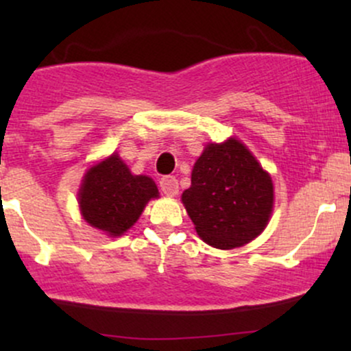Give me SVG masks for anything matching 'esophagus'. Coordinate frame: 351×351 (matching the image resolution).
Instances as JSON below:
<instances>
[{
  "instance_id": "34e87169",
  "label": "esophagus",
  "mask_w": 351,
  "mask_h": 351,
  "mask_svg": "<svg viewBox=\"0 0 351 351\" xmlns=\"http://www.w3.org/2000/svg\"><path fill=\"white\" fill-rule=\"evenodd\" d=\"M160 188L167 196H175L178 193V180L175 176L167 175L160 180Z\"/></svg>"
}]
</instances>
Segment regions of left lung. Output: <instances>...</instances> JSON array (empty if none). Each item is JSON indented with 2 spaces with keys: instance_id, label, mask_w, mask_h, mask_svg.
I'll use <instances>...</instances> for the list:
<instances>
[{
  "instance_id": "1",
  "label": "left lung",
  "mask_w": 351,
  "mask_h": 351,
  "mask_svg": "<svg viewBox=\"0 0 351 351\" xmlns=\"http://www.w3.org/2000/svg\"><path fill=\"white\" fill-rule=\"evenodd\" d=\"M181 199L204 243L217 249L239 247L267 226L272 180L252 153L231 138L204 148Z\"/></svg>"
}]
</instances>
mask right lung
Here are the masks:
<instances>
[{
  "label": "right lung",
  "instance_id": "1",
  "mask_svg": "<svg viewBox=\"0 0 351 351\" xmlns=\"http://www.w3.org/2000/svg\"><path fill=\"white\" fill-rule=\"evenodd\" d=\"M152 198H158L155 181L132 175L119 155H112L87 171L79 206L90 226L120 236L134 226Z\"/></svg>",
  "mask_w": 351,
  "mask_h": 351
}]
</instances>
